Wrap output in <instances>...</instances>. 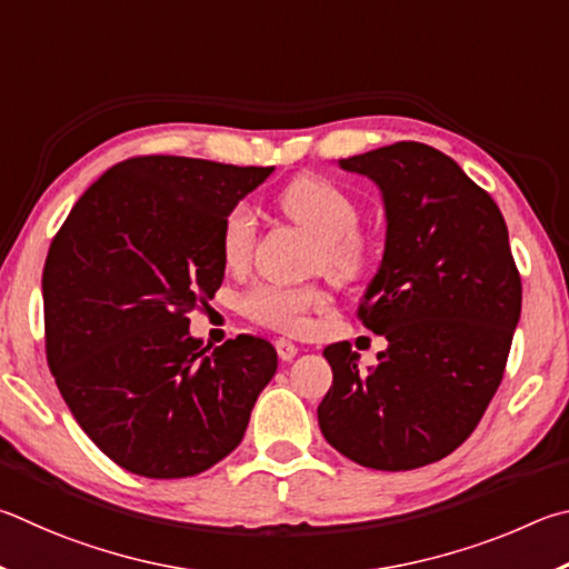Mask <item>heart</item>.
Here are the masks:
<instances>
[{"label":"heart","instance_id":"heart-1","mask_svg":"<svg viewBox=\"0 0 569 569\" xmlns=\"http://www.w3.org/2000/svg\"><path fill=\"white\" fill-rule=\"evenodd\" d=\"M307 302L300 300V297H279V300H267L259 315H262V320L269 325H277V322H287L290 317L295 315H302L305 312Z\"/></svg>","mask_w":569,"mask_h":569}]
</instances>
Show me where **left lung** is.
Instances as JSON below:
<instances>
[{"label": "left lung", "instance_id": "obj_1", "mask_svg": "<svg viewBox=\"0 0 569 569\" xmlns=\"http://www.w3.org/2000/svg\"><path fill=\"white\" fill-rule=\"evenodd\" d=\"M257 184L249 167L127 159L49 244V370L89 440L127 472L177 480L224 460L277 372L269 342L194 340L187 320L222 284L227 217Z\"/></svg>", "mask_w": 569, "mask_h": 569}]
</instances>
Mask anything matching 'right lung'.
Instances as JSON below:
<instances>
[{"label": "right lung", "instance_id": "obj_1", "mask_svg": "<svg viewBox=\"0 0 569 569\" xmlns=\"http://www.w3.org/2000/svg\"><path fill=\"white\" fill-rule=\"evenodd\" d=\"M340 167L382 192L385 252L357 315L387 347L367 367L345 350L325 352L332 387L317 420L347 460L417 470L455 452L500 387L520 272L500 209L455 159L397 142Z\"/></svg>", "mask_w": 569, "mask_h": 569}]
</instances>
